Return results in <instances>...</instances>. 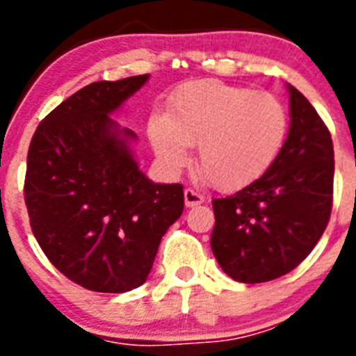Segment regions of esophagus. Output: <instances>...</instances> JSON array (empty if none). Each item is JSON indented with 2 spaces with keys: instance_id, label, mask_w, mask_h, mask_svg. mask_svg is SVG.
<instances>
[{
  "instance_id": "obj_1",
  "label": "esophagus",
  "mask_w": 356,
  "mask_h": 356,
  "mask_svg": "<svg viewBox=\"0 0 356 356\" xmlns=\"http://www.w3.org/2000/svg\"><path fill=\"white\" fill-rule=\"evenodd\" d=\"M184 197H185V205L187 207H196V205H201L203 201H205V197L201 196L197 191H194V188H185L184 191Z\"/></svg>"
}]
</instances>
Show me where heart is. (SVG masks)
Here are the masks:
<instances>
[{"label": "heart", "instance_id": "heart-1", "mask_svg": "<svg viewBox=\"0 0 356 356\" xmlns=\"http://www.w3.org/2000/svg\"><path fill=\"white\" fill-rule=\"evenodd\" d=\"M287 131V110L275 94L219 80L180 85L168 115L149 121L151 143L165 165L184 168L188 146H197V171L221 191L260 180L278 160Z\"/></svg>", "mask_w": 356, "mask_h": 356}]
</instances>
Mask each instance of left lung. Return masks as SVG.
Instances as JSON below:
<instances>
[{"label": "left lung", "mask_w": 356, "mask_h": 356, "mask_svg": "<svg viewBox=\"0 0 356 356\" xmlns=\"http://www.w3.org/2000/svg\"><path fill=\"white\" fill-rule=\"evenodd\" d=\"M289 96L291 128L273 168L238 193L212 200L213 257L242 284L271 282L300 266L332 213V135L292 85Z\"/></svg>", "instance_id": "left-lung-1"}]
</instances>
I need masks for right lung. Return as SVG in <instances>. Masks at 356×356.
Listing matches in <instances>:
<instances>
[{
	"instance_id": "add662e5",
	"label": "right lung",
	"mask_w": 356,
	"mask_h": 356,
	"mask_svg": "<svg viewBox=\"0 0 356 356\" xmlns=\"http://www.w3.org/2000/svg\"><path fill=\"white\" fill-rule=\"evenodd\" d=\"M147 74L94 81L51 110L30 143L24 203L49 262L94 292L146 282L160 241L184 212V185L153 184L110 114Z\"/></svg>"
}]
</instances>
